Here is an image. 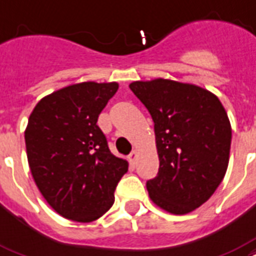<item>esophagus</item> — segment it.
I'll list each match as a JSON object with an SVG mask.
<instances>
[{
  "instance_id": "obj_1",
  "label": "esophagus",
  "mask_w": 256,
  "mask_h": 256,
  "mask_svg": "<svg viewBox=\"0 0 256 256\" xmlns=\"http://www.w3.org/2000/svg\"><path fill=\"white\" fill-rule=\"evenodd\" d=\"M136 150H132V153L128 154V161H130L132 164H134L136 162Z\"/></svg>"
}]
</instances>
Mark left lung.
<instances>
[{
  "label": "left lung",
  "mask_w": 256,
  "mask_h": 256,
  "mask_svg": "<svg viewBox=\"0 0 256 256\" xmlns=\"http://www.w3.org/2000/svg\"><path fill=\"white\" fill-rule=\"evenodd\" d=\"M130 90L154 122L160 168L146 182L150 198L170 214L192 212L227 172L232 132L223 104L208 90L168 79L132 82Z\"/></svg>",
  "instance_id": "8db88e82"
}]
</instances>
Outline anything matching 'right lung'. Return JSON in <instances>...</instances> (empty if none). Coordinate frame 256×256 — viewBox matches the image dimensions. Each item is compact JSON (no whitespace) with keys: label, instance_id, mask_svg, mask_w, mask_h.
Returning a JSON list of instances; mask_svg holds the SVG:
<instances>
[{"label":"right lung","instance_id":"obj_1","mask_svg":"<svg viewBox=\"0 0 256 256\" xmlns=\"http://www.w3.org/2000/svg\"><path fill=\"white\" fill-rule=\"evenodd\" d=\"M116 91L115 82L68 86L42 98L29 116L25 145L34 182L46 202L74 222L106 214L128 169L96 124Z\"/></svg>","mask_w":256,"mask_h":256}]
</instances>
